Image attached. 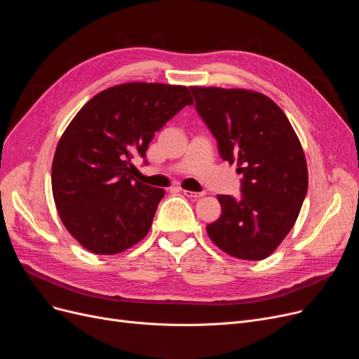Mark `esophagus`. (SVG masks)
Listing matches in <instances>:
<instances>
[{
    "instance_id": "1",
    "label": "esophagus",
    "mask_w": 359,
    "mask_h": 359,
    "mask_svg": "<svg viewBox=\"0 0 359 359\" xmlns=\"http://www.w3.org/2000/svg\"><path fill=\"white\" fill-rule=\"evenodd\" d=\"M181 191H182V194H184L185 197L193 198V200H197V198H200V197L204 196V193H196V191H189V190H181Z\"/></svg>"
}]
</instances>
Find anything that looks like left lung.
I'll list each match as a JSON object with an SVG mask.
<instances>
[{"label": "left lung", "mask_w": 359, "mask_h": 359, "mask_svg": "<svg viewBox=\"0 0 359 359\" xmlns=\"http://www.w3.org/2000/svg\"><path fill=\"white\" fill-rule=\"evenodd\" d=\"M190 89L222 159L244 177L241 198L217 196L222 215L208 235L231 257L263 260L294 228L309 189L301 142L283 111L260 92Z\"/></svg>", "instance_id": "obj_1"}]
</instances>
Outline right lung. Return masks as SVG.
<instances>
[{
    "mask_svg": "<svg viewBox=\"0 0 359 359\" xmlns=\"http://www.w3.org/2000/svg\"><path fill=\"white\" fill-rule=\"evenodd\" d=\"M185 105L187 86L133 81L95 95L68 124L53 161V194L65 229L86 250L112 255L140 243L163 189L131 175L155 131Z\"/></svg>",
    "mask_w": 359,
    "mask_h": 359,
    "instance_id": "right-lung-1",
    "label": "right lung"
}]
</instances>
